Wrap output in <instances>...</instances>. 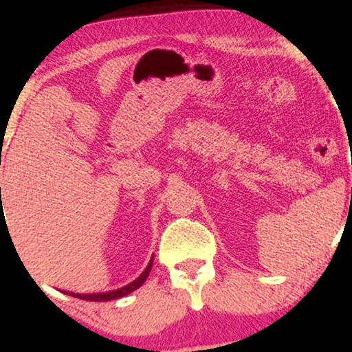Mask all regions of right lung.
<instances>
[{
	"label": "right lung",
	"mask_w": 352,
	"mask_h": 352,
	"mask_svg": "<svg viewBox=\"0 0 352 352\" xmlns=\"http://www.w3.org/2000/svg\"><path fill=\"white\" fill-rule=\"evenodd\" d=\"M152 263H153V258L151 260V263L147 265V268L144 270V273L140 274L137 280L129 283V285H125L124 288L114 289V292H107V293H96V294H76V293H67V294H71V296H74V298H80V300H86V301H112V300H117V298H122V296H125V294L134 292V289L139 288V286H142V283L147 280L148 273H151Z\"/></svg>",
	"instance_id": "right-lung-1"
}]
</instances>
